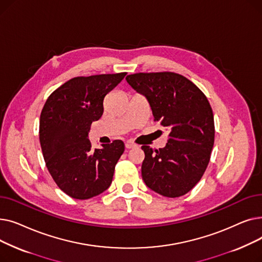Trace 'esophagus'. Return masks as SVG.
Segmentation results:
<instances>
[{
    "label": "esophagus",
    "instance_id": "obj_1",
    "mask_svg": "<svg viewBox=\"0 0 262 262\" xmlns=\"http://www.w3.org/2000/svg\"><path fill=\"white\" fill-rule=\"evenodd\" d=\"M136 146V144L134 143V142H132V141H127L126 143H125V147L126 148H133V147H135Z\"/></svg>",
    "mask_w": 262,
    "mask_h": 262
}]
</instances>
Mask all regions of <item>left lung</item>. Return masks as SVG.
Wrapping results in <instances>:
<instances>
[{
	"mask_svg": "<svg viewBox=\"0 0 262 262\" xmlns=\"http://www.w3.org/2000/svg\"><path fill=\"white\" fill-rule=\"evenodd\" d=\"M126 80L146 96L155 121L169 130L163 148L141 147L145 185L167 198L185 195L201 181L214 143L213 113L207 98L194 82L175 72L135 73Z\"/></svg>",
	"mask_w": 262,
	"mask_h": 262,
	"instance_id": "left-lung-1",
	"label": "left lung"
}]
</instances>
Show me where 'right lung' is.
<instances>
[{
    "label": "right lung",
    "mask_w": 262,
    "mask_h": 262,
    "mask_svg": "<svg viewBox=\"0 0 262 262\" xmlns=\"http://www.w3.org/2000/svg\"><path fill=\"white\" fill-rule=\"evenodd\" d=\"M126 72L77 76L48 98L39 122V139L46 166L56 185L76 200L101 194L113 182L124 143L115 140L92 149L91 124L104 113V98Z\"/></svg>",
    "instance_id": "add662e5"
}]
</instances>
